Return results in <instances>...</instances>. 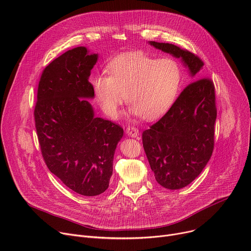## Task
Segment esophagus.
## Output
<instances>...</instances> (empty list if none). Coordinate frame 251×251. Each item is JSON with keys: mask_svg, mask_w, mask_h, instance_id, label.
<instances>
[{"mask_svg": "<svg viewBox=\"0 0 251 251\" xmlns=\"http://www.w3.org/2000/svg\"><path fill=\"white\" fill-rule=\"evenodd\" d=\"M126 133L127 135L130 137H137L139 135V130L137 128H135L134 126H128L126 128Z\"/></svg>", "mask_w": 251, "mask_h": 251, "instance_id": "34e87169", "label": "esophagus"}]
</instances>
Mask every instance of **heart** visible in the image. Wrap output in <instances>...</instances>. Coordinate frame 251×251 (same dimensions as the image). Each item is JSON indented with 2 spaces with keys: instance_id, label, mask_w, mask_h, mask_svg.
Listing matches in <instances>:
<instances>
[{
  "instance_id": "heart-1",
  "label": "heart",
  "mask_w": 251,
  "mask_h": 251,
  "mask_svg": "<svg viewBox=\"0 0 251 251\" xmlns=\"http://www.w3.org/2000/svg\"><path fill=\"white\" fill-rule=\"evenodd\" d=\"M107 73L94 76L92 86L99 105L110 117L117 115L125 96L132 115L156 120L173 106L181 81L180 68L175 59H156L141 52L113 58Z\"/></svg>"
}]
</instances>
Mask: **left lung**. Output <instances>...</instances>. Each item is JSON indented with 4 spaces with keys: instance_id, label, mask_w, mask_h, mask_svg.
<instances>
[{
    "instance_id": "obj_1",
    "label": "left lung",
    "mask_w": 251,
    "mask_h": 251,
    "mask_svg": "<svg viewBox=\"0 0 251 251\" xmlns=\"http://www.w3.org/2000/svg\"><path fill=\"white\" fill-rule=\"evenodd\" d=\"M149 44L179 58L194 80L162 118L142 133L156 181L165 189L178 190L190 185L211 158L217 117L215 88L210 78H199L204 62L194 53L170 43Z\"/></svg>"
}]
</instances>
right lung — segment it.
I'll return each instance as SVG.
<instances>
[{
    "instance_id": "right-lung-1",
    "label": "right lung",
    "mask_w": 251,
    "mask_h": 251,
    "mask_svg": "<svg viewBox=\"0 0 251 251\" xmlns=\"http://www.w3.org/2000/svg\"><path fill=\"white\" fill-rule=\"evenodd\" d=\"M98 53L78 46L50 62L42 73L34 110L35 127L48 170L74 192L94 197L104 193L123 129L95 117L88 101L89 81Z\"/></svg>"
}]
</instances>
